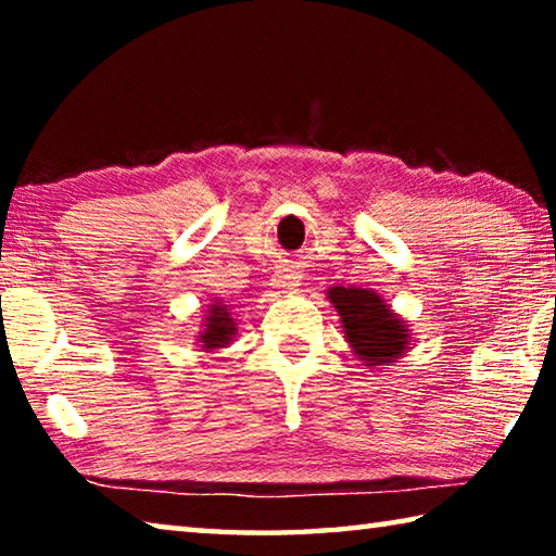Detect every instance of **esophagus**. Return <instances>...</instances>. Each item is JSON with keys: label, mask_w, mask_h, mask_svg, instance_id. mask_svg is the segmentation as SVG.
<instances>
[{"label": "esophagus", "mask_w": 556, "mask_h": 556, "mask_svg": "<svg viewBox=\"0 0 556 556\" xmlns=\"http://www.w3.org/2000/svg\"><path fill=\"white\" fill-rule=\"evenodd\" d=\"M299 279L301 277L296 275V271L281 269L279 275H275V279H271V289H275L277 294H291V291H296Z\"/></svg>", "instance_id": "obj_1"}]
</instances>
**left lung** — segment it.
Listing matches in <instances>:
<instances>
[{"label":"left lung","mask_w":556,"mask_h":556,"mask_svg":"<svg viewBox=\"0 0 556 556\" xmlns=\"http://www.w3.org/2000/svg\"><path fill=\"white\" fill-rule=\"evenodd\" d=\"M326 299L341 316L345 343L363 365H392L409 351V324L378 291L363 287H331Z\"/></svg>","instance_id":"1"}]
</instances>
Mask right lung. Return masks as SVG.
Instances as JSON below:
<instances>
[{
	"label": "right lung",
	"instance_id": "1",
	"mask_svg": "<svg viewBox=\"0 0 556 556\" xmlns=\"http://www.w3.org/2000/svg\"><path fill=\"white\" fill-rule=\"evenodd\" d=\"M235 336H238V324H235L230 306L223 304V301H213L203 316L201 331L195 333V343H199L201 351L215 353L220 348H228Z\"/></svg>",
	"mask_w": 556,
	"mask_h": 556
}]
</instances>
